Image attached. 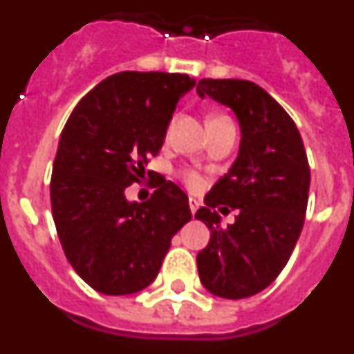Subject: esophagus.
<instances>
[{"instance_id":"34e87169","label":"esophagus","mask_w":354,"mask_h":354,"mask_svg":"<svg viewBox=\"0 0 354 354\" xmlns=\"http://www.w3.org/2000/svg\"><path fill=\"white\" fill-rule=\"evenodd\" d=\"M198 207H200V202H198V200L193 198V196H192V198H189V209H192L193 214H195V212L198 211Z\"/></svg>"}]
</instances>
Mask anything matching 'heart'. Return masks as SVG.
<instances>
[{"label":"heart","mask_w":354,"mask_h":354,"mask_svg":"<svg viewBox=\"0 0 354 354\" xmlns=\"http://www.w3.org/2000/svg\"><path fill=\"white\" fill-rule=\"evenodd\" d=\"M183 180L186 183V186L189 189H198L200 184H202V179H200V175L193 170H184L183 171Z\"/></svg>","instance_id":"obj_1"}]
</instances>
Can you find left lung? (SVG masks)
Returning <instances> with one entry per match:
<instances>
[{
	"instance_id": "left-lung-1",
	"label": "left lung",
	"mask_w": 354,
	"mask_h": 354,
	"mask_svg": "<svg viewBox=\"0 0 354 354\" xmlns=\"http://www.w3.org/2000/svg\"><path fill=\"white\" fill-rule=\"evenodd\" d=\"M196 92L232 108L243 134L232 168L195 214L211 230L209 245L196 255L200 280L220 298H248L274 282L296 246L310 167L294 120L259 84L200 80ZM228 207L240 214L236 224L221 227L215 209Z\"/></svg>"
}]
</instances>
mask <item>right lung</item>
Wrapping results in <instances>:
<instances>
[{"instance_id":"obj_1","label":"right lung","mask_w":354,"mask_h":354,"mask_svg":"<svg viewBox=\"0 0 354 354\" xmlns=\"http://www.w3.org/2000/svg\"><path fill=\"white\" fill-rule=\"evenodd\" d=\"M193 86L187 74L118 72L77 102L62 131L53 220L67 261L99 292L122 296L150 286L171 237L192 220L186 193L165 177L142 204L127 202L126 187L159 154L175 106Z\"/></svg>"}]
</instances>
